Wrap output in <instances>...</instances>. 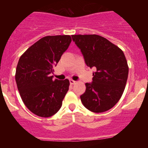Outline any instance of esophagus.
I'll return each instance as SVG.
<instances>
[{
  "instance_id": "1",
  "label": "esophagus",
  "mask_w": 148,
  "mask_h": 148,
  "mask_svg": "<svg viewBox=\"0 0 148 148\" xmlns=\"http://www.w3.org/2000/svg\"><path fill=\"white\" fill-rule=\"evenodd\" d=\"M70 84H75L76 83V82H75V81H74V80H73V79H70Z\"/></svg>"
}]
</instances>
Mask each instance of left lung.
I'll return each instance as SVG.
<instances>
[{
	"label": "left lung",
	"instance_id": "left-lung-1",
	"mask_svg": "<svg viewBox=\"0 0 148 148\" xmlns=\"http://www.w3.org/2000/svg\"><path fill=\"white\" fill-rule=\"evenodd\" d=\"M73 40L82 51L86 64L95 67L92 83H86L80 96L83 105L94 113H103L121 99L128 77L125 56L119 47L98 35H73Z\"/></svg>",
	"mask_w": 148,
	"mask_h": 148
}]
</instances>
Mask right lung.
I'll return each mask as SVG.
<instances>
[{
  "mask_svg": "<svg viewBox=\"0 0 148 148\" xmlns=\"http://www.w3.org/2000/svg\"><path fill=\"white\" fill-rule=\"evenodd\" d=\"M71 41L70 35L45 36L29 47L18 61L15 72L18 90L26 107L40 117L56 114L69 90L68 79L53 80L49 74Z\"/></svg>",
  "mask_w": 148,
  "mask_h": 148,
  "instance_id": "right-lung-1",
  "label": "right lung"
}]
</instances>
